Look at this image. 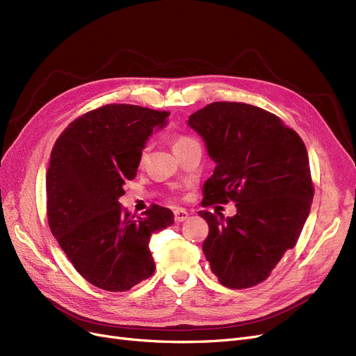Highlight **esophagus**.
<instances>
[{"instance_id":"esophagus-1","label":"esophagus","mask_w":356,"mask_h":356,"mask_svg":"<svg viewBox=\"0 0 356 356\" xmlns=\"http://www.w3.org/2000/svg\"><path fill=\"white\" fill-rule=\"evenodd\" d=\"M174 213H175L177 222H184V220L188 219V212L186 209H177Z\"/></svg>"}]
</instances>
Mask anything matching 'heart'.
I'll use <instances>...</instances> for the list:
<instances>
[{"label": "heart", "instance_id": "obj_1", "mask_svg": "<svg viewBox=\"0 0 356 356\" xmlns=\"http://www.w3.org/2000/svg\"><path fill=\"white\" fill-rule=\"evenodd\" d=\"M193 141H194V140H191L190 137L178 136V137H175V138L172 140V149H174V152H177L178 149H181V147L187 145V144H190V143H193ZM144 153H145V150H144ZM144 153H143V156H144Z\"/></svg>", "mask_w": 356, "mask_h": 356}]
</instances>
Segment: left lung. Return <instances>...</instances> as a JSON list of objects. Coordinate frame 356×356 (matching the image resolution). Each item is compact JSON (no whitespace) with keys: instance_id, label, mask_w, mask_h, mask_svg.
Here are the masks:
<instances>
[{"instance_id":"left-lung-1","label":"left lung","mask_w":356,"mask_h":356,"mask_svg":"<svg viewBox=\"0 0 356 356\" xmlns=\"http://www.w3.org/2000/svg\"><path fill=\"white\" fill-rule=\"evenodd\" d=\"M187 124L216 165L203 186L202 204L232 200L237 207L231 218L199 212L209 225L203 253L220 284L253 287L295 248L309 215L314 187L308 152L280 118L246 103L207 104Z\"/></svg>"}]
</instances>
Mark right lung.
Listing matches in <instances>:
<instances>
[{
    "label": "right lung",
    "mask_w": 356,
    "mask_h": 356,
    "mask_svg": "<svg viewBox=\"0 0 356 356\" xmlns=\"http://www.w3.org/2000/svg\"><path fill=\"white\" fill-rule=\"evenodd\" d=\"M169 113L107 104L73 120L57 138L47 172V215L76 271L95 287L127 291L154 273L150 236L174 224L168 207L143 216L119 203L153 131Z\"/></svg>",
    "instance_id": "1"
}]
</instances>
